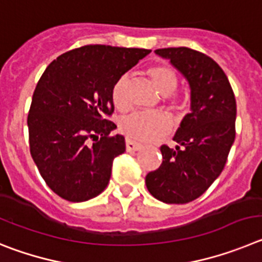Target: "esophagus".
I'll list each match as a JSON object with an SVG mask.
<instances>
[{
	"label": "esophagus",
	"instance_id": "obj_1",
	"mask_svg": "<svg viewBox=\"0 0 262 262\" xmlns=\"http://www.w3.org/2000/svg\"><path fill=\"white\" fill-rule=\"evenodd\" d=\"M125 145H126V151H138V150L142 148V145H140V143H137L130 140H126Z\"/></svg>",
	"mask_w": 262,
	"mask_h": 262
}]
</instances>
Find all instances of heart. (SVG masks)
Instances as JSON below:
<instances>
[{"instance_id":"heart-1","label":"heart","mask_w":262,"mask_h":262,"mask_svg":"<svg viewBox=\"0 0 262 262\" xmlns=\"http://www.w3.org/2000/svg\"><path fill=\"white\" fill-rule=\"evenodd\" d=\"M148 74L152 78L157 89L162 95H164L167 102L172 105H178L179 102L171 96L178 86V78L173 70L169 68L158 65L148 69ZM129 78L124 74L117 78L112 87V102L115 107L124 110L128 107V96H126V87H128ZM172 128V121L168 115L164 112H143L136 111L132 114L122 117L120 121V130L128 137L129 140L140 141V142H148L157 140L158 137L164 136Z\"/></svg>"}]
</instances>
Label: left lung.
<instances>
[{
  "instance_id": "left-lung-1",
  "label": "left lung",
  "mask_w": 262,
  "mask_h": 262,
  "mask_svg": "<svg viewBox=\"0 0 262 262\" xmlns=\"http://www.w3.org/2000/svg\"><path fill=\"white\" fill-rule=\"evenodd\" d=\"M169 60L190 89V114L176 130L175 148L160 147L163 162L148 172L146 187L166 204H187L199 199L221 175L235 141L236 102L218 63L185 47L157 49Z\"/></svg>"
}]
</instances>
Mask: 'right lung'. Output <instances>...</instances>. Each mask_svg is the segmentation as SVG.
Instances as JSON below:
<instances>
[{"instance_id":"obj_1","label":"right lung","mask_w":262,"mask_h":262,"mask_svg":"<svg viewBox=\"0 0 262 262\" xmlns=\"http://www.w3.org/2000/svg\"><path fill=\"white\" fill-rule=\"evenodd\" d=\"M150 49L84 46L62 53L40 77L27 125L30 151L40 175L70 202L99 195L110 183L112 163L125 151L121 134L107 116L112 87Z\"/></svg>"}]
</instances>
